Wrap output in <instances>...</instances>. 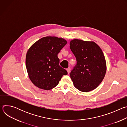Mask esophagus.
I'll return each mask as SVG.
<instances>
[{
    "label": "esophagus",
    "mask_w": 127,
    "mask_h": 127,
    "mask_svg": "<svg viewBox=\"0 0 127 127\" xmlns=\"http://www.w3.org/2000/svg\"><path fill=\"white\" fill-rule=\"evenodd\" d=\"M70 67H68L67 69V72H68V74H69L70 72Z\"/></svg>",
    "instance_id": "obj_1"
}]
</instances>
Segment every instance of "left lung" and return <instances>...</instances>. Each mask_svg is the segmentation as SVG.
Wrapping results in <instances>:
<instances>
[{
    "label": "left lung",
    "mask_w": 127,
    "mask_h": 127,
    "mask_svg": "<svg viewBox=\"0 0 127 127\" xmlns=\"http://www.w3.org/2000/svg\"><path fill=\"white\" fill-rule=\"evenodd\" d=\"M70 48L77 64L70 74L74 86L82 92L95 89L103 80L106 71L103 53L95 42L74 39Z\"/></svg>",
    "instance_id": "1"
}]
</instances>
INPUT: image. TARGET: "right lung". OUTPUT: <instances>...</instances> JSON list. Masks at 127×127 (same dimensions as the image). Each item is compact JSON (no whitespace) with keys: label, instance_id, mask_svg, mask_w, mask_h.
<instances>
[{"label":"right lung","instance_id":"obj_1","mask_svg":"<svg viewBox=\"0 0 127 127\" xmlns=\"http://www.w3.org/2000/svg\"><path fill=\"white\" fill-rule=\"evenodd\" d=\"M67 41L57 37H43L32 44L26 55L29 77L39 88L48 90L56 87L67 72L59 65L57 55Z\"/></svg>","mask_w":127,"mask_h":127}]
</instances>
